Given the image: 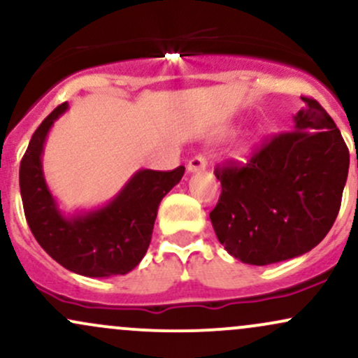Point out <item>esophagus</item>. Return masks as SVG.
I'll use <instances>...</instances> for the list:
<instances>
[{
  "label": "esophagus",
  "mask_w": 358,
  "mask_h": 358,
  "mask_svg": "<svg viewBox=\"0 0 358 358\" xmlns=\"http://www.w3.org/2000/svg\"><path fill=\"white\" fill-rule=\"evenodd\" d=\"M205 168H207V159H205V156H195V158H192L190 162H188L187 165V171L188 173H196V171H203Z\"/></svg>",
  "instance_id": "obj_1"
}]
</instances>
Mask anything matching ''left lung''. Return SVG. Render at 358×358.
<instances>
[{
    "label": "left lung",
    "mask_w": 358,
    "mask_h": 358,
    "mask_svg": "<svg viewBox=\"0 0 358 358\" xmlns=\"http://www.w3.org/2000/svg\"><path fill=\"white\" fill-rule=\"evenodd\" d=\"M293 116L294 131L271 138L248 165L217 168L222 193L210 212L217 239L244 264L303 256L338 215L350 155L334 119L315 99Z\"/></svg>",
    "instance_id": "1"
}]
</instances>
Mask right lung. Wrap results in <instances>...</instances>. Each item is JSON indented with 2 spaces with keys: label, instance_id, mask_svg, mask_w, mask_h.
<instances>
[{
  "label": "right lung",
  "instance_id": "obj_1",
  "mask_svg": "<svg viewBox=\"0 0 358 358\" xmlns=\"http://www.w3.org/2000/svg\"><path fill=\"white\" fill-rule=\"evenodd\" d=\"M69 109L59 106L36 127L20 165L23 210L36 242L52 259L87 278L127 274L145 257L159 202L185 173L138 170L108 203L65 213L43 175V146L53 122Z\"/></svg>",
  "mask_w": 358,
  "mask_h": 358
}]
</instances>
